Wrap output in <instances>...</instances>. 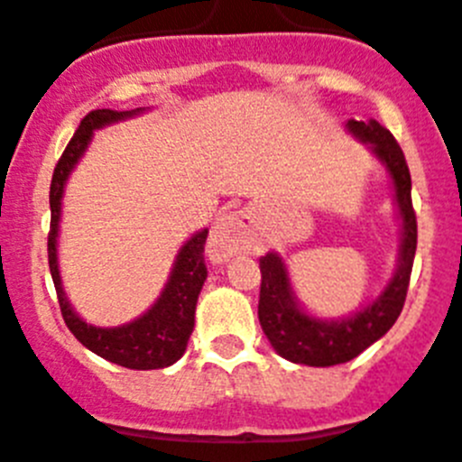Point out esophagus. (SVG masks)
Returning <instances> with one entry per match:
<instances>
[{
    "label": "esophagus",
    "mask_w": 462,
    "mask_h": 462,
    "mask_svg": "<svg viewBox=\"0 0 462 462\" xmlns=\"http://www.w3.org/2000/svg\"><path fill=\"white\" fill-rule=\"evenodd\" d=\"M253 244V230L241 212L221 214L209 232L208 253L212 262H226Z\"/></svg>",
    "instance_id": "34e87169"
}]
</instances>
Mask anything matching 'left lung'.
Instances as JSON below:
<instances>
[{"instance_id":"1","label":"left lung","mask_w":462,"mask_h":462,"mask_svg":"<svg viewBox=\"0 0 462 462\" xmlns=\"http://www.w3.org/2000/svg\"><path fill=\"white\" fill-rule=\"evenodd\" d=\"M347 128L352 135L373 144V151L388 167L395 185V199L404 230H402L400 268L391 284L373 304L361 309L355 316L343 320H320L307 316L298 307L284 262L275 253H268L266 257L259 259V271H262L259 322L263 334L280 356L293 364L316 365V368L352 361L395 325L406 302L415 248H418V218L411 200V173L404 151L400 149L393 133L379 126L377 122L350 119Z\"/></svg>"}]
</instances>
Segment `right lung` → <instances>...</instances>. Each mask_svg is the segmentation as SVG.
Returning a JSON list of instances; mask_svg holds the SVG:
<instances>
[{
    "label": "right lung",
    "instance_id": "obj_1",
    "mask_svg": "<svg viewBox=\"0 0 462 462\" xmlns=\"http://www.w3.org/2000/svg\"><path fill=\"white\" fill-rule=\"evenodd\" d=\"M135 115V112H117V110H92L88 112L76 128L74 137L69 140L67 149L62 151L56 169H53L51 189H49V205H51V226H49V271H51L53 286H56L58 304L60 313L65 318V325L69 327L71 334L80 343L92 350L94 355L103 356L106 361L124 365L131 370H158L176 364L185 355L187 340H189L191 329H194V313L199 293L203 289V282L208 277V266H205V239L208 230L199 232L191 236L180 248L173 266L171 277L164 286L162 295L158 302L149 309L142 318L128 322L122 327H103L88 325L74 313V309L67 302L62 293L60 275H58L56 262V236H58V221H60V199L65 189V180L71 173L74 164L83 155L85 146L92 140L94 128H101L106 124L119 122Z\"/></svg>",
    "mask_w": 462,
    "mask_h": 462
}]
</instances>
